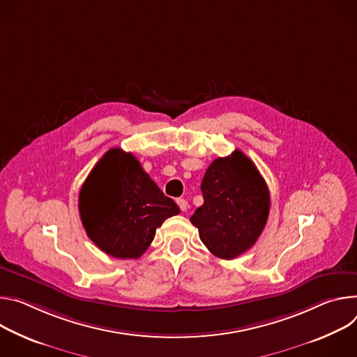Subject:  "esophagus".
I'll list each match as a JSON object with an SVG mask.
<instances>
[{"label":"esophagus","instance_id":"obj_1","mask_svg":"<svg viewBox=\"0 0 357 357\" xmlns=\"http://www.w3.org/2000/svg\"><path fill=\"white\" fill-rule=\"evenodd\" d=\"M177 204H178V207H180V210H181L183 213L187 211V208H188L187 200H184V199H177Z\"/></svg>","mask_w":357,"mask_h":357}]
</instances>
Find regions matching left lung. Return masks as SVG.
<instances>
[{
  "mask_svg": "<svg viewBox=\"0 0 357 357\" xmlns=\"http://www.w3.org/2000/svg\"><path fill=\"white\" fill-rule=\"evenodd\" d=\"M204 204L190 217L211 254L232 259L259 238L269 214V190L255 165L240 150L218 157L202 181Z\"/></svg>",
  "mask_w": 357,
  "mask_h": 357,
  "instance_id": "left-lung-1",
  "label": "left lung"
}]
</instances>
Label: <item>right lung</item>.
Returning <instances> with one entry per match:
<instances>
[{
	"label": "right lung",
	"mask_w": 357,
	"mask_h": 357,
	"mask_svg": "<svg viewBox=\"0 0 357 357\" xmlns=\"http://www.w3.org/2000/svg\"><path fill=\"white\" fill-rule=\"evenodd\" d=\"M79 214L93 244L119 259H136L155 229L178 206L143 170L132 153L107 150L79 191Z\"/></svg>",
	"instance_id": "obj_1"
}]
</instances>
